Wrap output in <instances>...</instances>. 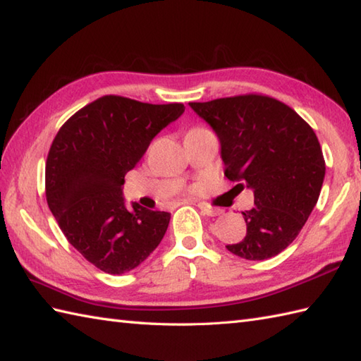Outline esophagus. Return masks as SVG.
Instances as JSON below:
<instances>
[{"instance_id":"1","label":"esophagus","mask_w":361,"mask_h":361,"mask_svg":"<svg viewBox=\"0 0 361 361\" xmlns=\"http://www.w3.org/2000/svg\"><path fill=\"white\" fill-rule=\"evenodd\" d=\"M197 207L201 208V212L204 213V214H207V216H221L224 212L221 210V208H214V207H210L208 204H205V202H199L197 204Z\"/></svg>"}]
</instances>
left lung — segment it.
<instances>
[{"mask_svg": "<svg viewBox=\"0 0 361 361\" xmlns=\"http://www.w3.org/2000/svg\"><path fill=\"white\" fill-rule=\"evenodd\" d=\"M188 105L218 135L227 178L253 191L255 207L243 212L247 233L227 250L248 261L274 258L298 236L323 187L326 164L314 130L266 95Z\"/></svg>", "mask_w": 361, "mask_h": 361, "instance_id": "8db88e82", "label": "left lung"}]
</instances>
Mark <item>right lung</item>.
<instances>
[{
    "instance_id": "1",
    "label": "right lung",
    "mask_w": 361,
    "mask_h": 361,
    "mask_svg": "<svg viewBox=\"0 0 361 361\" xmlns=\"http://www.w3.org/2000/svg\"><path fill=\"white\" fill-rule=\"evenodd\" d=\"M182 103L151 105L105 95L72 116L46 162V199L69 244L111 275L135 269L156 250L171 214L126 205L125 174L151 140L178 120Z\"/></svg>"
}]
</instances>
